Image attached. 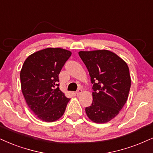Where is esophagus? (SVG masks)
<instances>
[{
	"label": "esophagus",
	"mask_w": 153,
	"mask_h": 153,
	"mask_svg": "<svg viewBox=\"0 0 153 153\" xmlns=\"http://www.w3.org/2000/svg\"><path fill=\"white\" fill-rule=\"evenodd\" d=\"M82 94V90L80 89V88H79V89L77 90V91L76 92V94L77 96H80Z\"/></svg>",
	"instance_id": "34e87169"
}]
</instances>
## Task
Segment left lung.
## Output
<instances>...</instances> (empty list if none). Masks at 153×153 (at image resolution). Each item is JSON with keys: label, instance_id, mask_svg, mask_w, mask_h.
I'll use <instances>...</instances> for the list:
<instances>
[{"label": "left lung", "instance_id": "8db88e82", "mask_svg": "<svg viewBox=\"0 0 153 153\" xmlns=\"http://www.w3.org/2000/svg\"><path fill=\"white\" fill-rule=\"evenodd\" d=\"M79 55L87 68L93 101L85 111L96 123L110 121L119 114L128 97L131 79L126 62L107 50L80 51Z\"/></svg>", "mask_w": 153, "mask_h": 153}]
</instances>
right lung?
<instances>
[{"label":"right lung","mask_w":153,"mask_h":153,"mask_svg":"<svg viewBox=\"0 0 153 153\" xmlns=\"http://www.w3.org/2000/svg\"><path fill=\"white\" fill-rule=\"evenodd\" d=\"M71 52L48 48L27 56L20 71L21 89L34 114L45 122H54L63 116L69 98L59 88V74Z\"/></svg>","instance_id":"1"}]
</instances>
